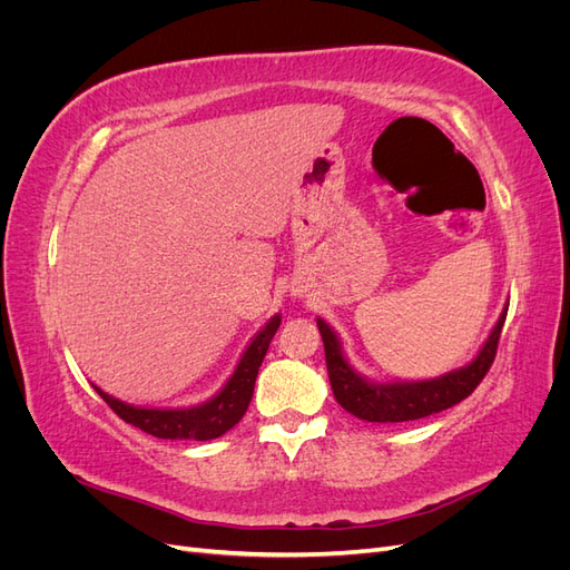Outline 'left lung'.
Here are the masks:
<instances>
[{
	"instance_id": "left-lung-1",
	"label": "left lung",
	"mask_w": 570,
	"mask_h": 570,
	"mask_svg": "<svg viewBox=\"0 0 570 570\" xmlns=\"http://www.w3.org/2000/svg\"><path fill=\"white\" fill-rule=\"evenodd\" d=\"M507 308L509 304H504L502 316L494 323L490 337L482 344L471 364L444 373L440 377H430V381L392 383H377L356 373L342 352V342L337 333L323 318H316L325 347L327 377H331V387L337 404L344 411H350L352 416L368 423L416 421L430 416V413H440L459 404L480 385L482 377L490 371L497 354V342L507 321Z\"/></svg>"
}]
</instances>
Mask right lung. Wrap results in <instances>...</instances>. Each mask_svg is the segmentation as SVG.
<instances>
[{
    "mask_svg": "<svg viewBox=\"0 0 570 570\" xmlns=\"http://www.w3.org/2000/svg\"><path fill=\"white\" fill-rule=\"evenodd\" d=\"M281 327V314H275L262 331H258L247 350L239 356L233 375L228 383L223 385L212 400H206L197 406H185V409H154V406H135L128 402H120L116 396L107 394L105 390L99 392L101 400H105L120 419L126 423L145 430V433L161 438V440H216L223 433H228L233 425L239 423L245 416V411L252 402L254 383L258 375V366L268 352V344Z\"/></svg>",
    "mask_w": 570,
    "mask_h": 570,
    "instance_id": "1",
    "label": "right lung"
}]
</instances>
